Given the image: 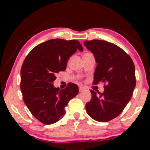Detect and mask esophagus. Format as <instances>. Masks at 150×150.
Listing matches in <instances>:
<instances>
[{"mask_svg": "<svg viewBox=\"0 0 150 150\" xmlns=\"http://www.w3.org/2000/svg\"><path fill=\"white\" fill-rule=\"evenodd\" d=\"M83 90H84V88L83 87H79V92H82Z\"/></svg>", "mask_w": 150, "mask_h": 150, "instance_id": "obj_1", "label": "esophagus"}]
</instances>
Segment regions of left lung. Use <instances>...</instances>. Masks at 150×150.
Listing matches in <instances>:
<instances>
[{
    "mask_svg": "<svg viewBox=\"0 0 150 150\" xmlns=\"http://www.w3.org/2000/svg\"><path fill=\"white\" fill-rule=\"evenodd\" d=\"M84 45L97 63L93 83L106 84L103 93L90 91L92 98L86 110L94 120L106 122L117 117L130 100L136 87L135 67L131 57L112 43L93 40Z\"/></svg>",
    "mask_w": 150,
    "mask_h": 150,
    "instance_id": "8db88e82",
    "label": "left lung"
}]
</instances>
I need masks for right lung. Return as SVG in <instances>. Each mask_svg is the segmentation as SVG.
<instances>
[{
	"instance_id": "1",
	"label": "right lung",
	"mask_w": 150,
	"mask_h": 150,
	"mask_svg": "<svg viewBox=\"0 0 150 150\" xmlns=\"http://www.w3.org/2000/svg\"><path fill=\"white\" fill-rule=\"evenodd\" d=\"M82 45L77 40L52 39L32 49L22 64L20 89L32 115L44 124L57 122L65 114V107L79 93L74 83L64 89L53 85L56 74L66 69L68 60Z\"/></svg>"
}]
</instances>
